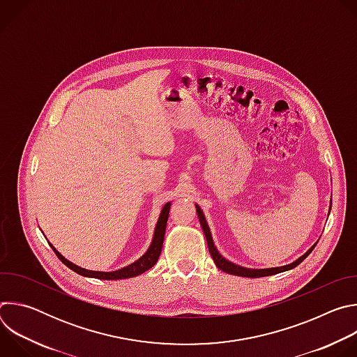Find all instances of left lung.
<instances>
[{"instance_id": "1", "label": "left lung", "mask_w": 357, "mask_h": 357, "mask_svg": "<svg viewBox=\"0 0 357 357\" xmlns=\"http://www.w3.org/2000/svg\"><path fill=\"white\" fill-rule=\"evenodd\" d=\"M196 212H197V218H199V222H200V226L203 229V233H205V237H206V241H208V247H209V252L211 256L216 264V267L225 273H229L231 275H238V277H248V278H259V277H268V275H274V274H280V273H284V271H288V270H292L295 268L298 264H301L305 259H307L311 251L315 248L317 244H314L307 252L303 254V256H301L298 260H295L294 263L288 264V266H282V267H274V268H245V267H240L229 260H226L222 254L218 251L213 240H212V233H211V229L206 223V219L205 216H203V212L200 211V208L196 205Z\"/></svg>"}]
</instances>
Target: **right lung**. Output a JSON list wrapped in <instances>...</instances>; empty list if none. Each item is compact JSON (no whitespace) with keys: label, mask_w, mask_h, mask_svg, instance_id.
<instances>
[{"label":"right lung","mask_w":357,"mask_h":357,"mask_svg":"<svg viewBox=\"0 0 357 357\" xmlns=\"http://www.w3.org/2000/svg\"><path fill=\"white\" fill-rule=\"evenodd\" d=\"M169 209H171V202H168L167 205L162 208L160 219L157 222L155 226V231H154V237H152V243L148 247V250L144 252V256L139 257L137 261H134L132 264L116 270V271H110V273H105V271H91V270H86L82 268L73 263H70L69 260H66L62 254L49 243V245L54 248L55 254L58 256V259L68 266L70 270H73L75 273L83 275V277H90V278H97V280H124V278H131V277H137L145 271H148L149 268H152L155 266V263L158 261L160 256H161V250H162V244H164V237H165V229H167V222H168V216H169Z\"/></svg>","instance_id":"right-lung-1"}]
</instances>
